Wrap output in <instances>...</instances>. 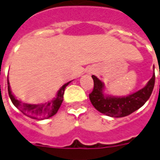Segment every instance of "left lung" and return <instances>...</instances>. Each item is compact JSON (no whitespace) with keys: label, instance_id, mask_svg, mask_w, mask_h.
Masks as SVG:
<instances>
[{"label":"left lung","instance_id":"obj_1","mask_svg":"<svg viewBox=\"0 0 160 160\" xmlns=\"http://www.w3.org/2000/svg\"><path fill=\"white\" fill-rule=\"evenodd\" d=\"M92 78L94 89L89 95L91 104L100 113L116 118L127 116L143 106L150 97L155 82L154 73L146 86L143 89L125 97H114L105 96L103 94L104 83L95 75H92Z\"/></svg>","mask_w":160,"mask_h":160}]
</instances>
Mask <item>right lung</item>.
Returning a JSON list of instances; mask_svg holds the SVG:
<instances>
[{"instance_id":"1","label":"right lung","mask_w":160,"mask_h":160,"mask_svg":"<svg viewBox=\"0 0 160 160\" xmlns=\"http://www.w3.org/2000/svg\"><path fill=\"white\" fill-rule=\"evenodd\" d=\"M70 82L66 83L60 88L57 93L56 98L51 101H48L46 104H41V105H31V104H26V103H21L18 100H16L15 96L11 94V88L9 85V81L7 80L8 84V94L11 98V102L13 105L21 110L24 114L26 116L36 119H49L51 116L55 115L57 113L58 109L60 107L63 101V96L65 92V87L67 86Z\"/></svg>"}]
</instances>
